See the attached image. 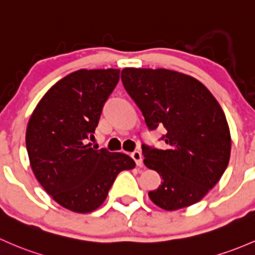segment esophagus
Returning <instances> with one entry per match:
<instances>
[{
	"instance_id": "1",
	"label": "esophagus",
	"mask_w": 255,
	"mask_h": 255,
	"mask_svg": "<svg viewBox=\"0 0 255 255\" xmlns=\"http://www.w3.org/2000/svg\"><path fill=\"white\" fill-rule=\"evenodd\" d=\"M132 157L133 160H134L136 166H141V163H143V159H141V152L139 151V150H135V151L132 152Z\"/></svg>"
}]
</instances>
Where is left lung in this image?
<instances>
[{
	"instance_id": "1",
	"label": "left lung",
	"mask_w": 255,
	"mask_h": 255,
	"mask_svg": "<svg viewBox=\"0 0 255 255\" xmlns=\"http://www.w3.org/2000/svg\"><path fill=\"white\" fill-rule=\"evenodd\" d=\"M121 79L149 130L166 129L165 149L141 145L145 166L161 176L149 192L151 202L172 211L202 200L231 154L230 128L216 99L199 80L168 69L125 68Z\"/></svg>"
}]
</instances>
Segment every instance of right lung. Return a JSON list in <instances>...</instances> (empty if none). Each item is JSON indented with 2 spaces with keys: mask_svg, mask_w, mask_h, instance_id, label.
<instances>
[{
  "mask_svg": "<svg viewBox=\"0 0 255 255\" xmlns=\"http://www.w3.org/2000/svg\"><path fill=\"white\" fill-rule=\"evenodd\" d=\"M119 80L120 69L73 72L45 94L29 120L31 170L47 194L74 213L98 209L121 171L135 166L128 155L87 144Z\"/></svg>",
  "mask_w": 255,
  "mask_h": 255,
  "instance_id": "obj_1",
  "label": "right lung"
}]
</instances>
